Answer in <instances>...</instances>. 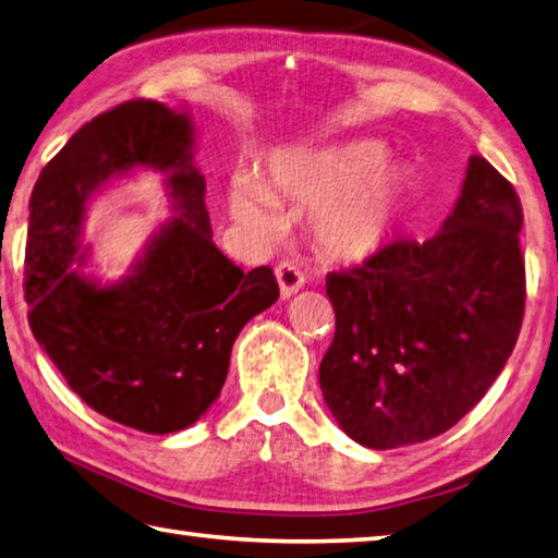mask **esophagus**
<instances>
[{
	"label": "esophagus",
	"mask_w": 558,
	"mask_h": 558,
	"mask_svg": "<svg viewBox=\"0 0 558 558\" xmlns=\"http://www.w3.org/2000/svg\"><path fill=\"white\" fill-rule=\"evenodd\" d=\"M274 274H277V281H279V289H281V299L294 296L296 291L304 287V274L299 271V267H296L294 262L277 264V269H274Z\"/></svg>",
	"instance_id": "34e87169"
}]
</instances>
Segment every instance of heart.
<instances>
[{
    "label": "heart",
    "mask_w": 558,
    "mask_h": 558,
    "mask_svg": "<svg viewBox=\"0 0 558 558\" xmlns=\"http://www.w3.org/2000/svg\"><path fill=\"white\" fill-rule=\"evenodd\" d=\"M412 173L389 161L383 142L360 140L316 151L284 154L257 183L232 191L230 210L247 230L277 228L274 205L311 213V232L328 257L365 262L383 252L402 228Z\"/></svg>",
    "instance_id": "heart-1"
}]
</instances>
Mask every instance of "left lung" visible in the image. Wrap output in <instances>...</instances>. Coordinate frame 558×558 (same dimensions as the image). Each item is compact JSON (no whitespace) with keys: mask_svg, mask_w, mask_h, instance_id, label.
Wrapping results in <instances>:
<instances>
[{"mask_svg":"<svg viewBox=\"0 0 558 558\" xmlns=\"http://www.w3.org/2000/svg\"><path fill=\"white\" fill-rule=\"evenodd\" d=\"M522 220L512 183L471 156L432 240H395L328 274L336 336L318 383L353 441L375 451L428 441L485 397L522 328Z\"/></svg>","mask_w":558,"mask_h":558,"instance_id":"1","label":"left lung"}]
</instances>
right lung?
<instances>
[{
	"mask_svg": "<svg viewBox=\"0 0 558 558\" xmlns=\"http://www.w3.org/2000/svg\"><path fill=\"white\" fill-rule=\"evenodd\" d=\"M193 146L189 112L122 102L68 140L28 203L24 287L34 338L87 407L144 434L198 422L225 385L234 338L279 299L269 267L244 274L215 247ZM136 168L167 175L174 218L124 280L100 286L82 271L86 203Z\"/></svg>",
	"mask_w": 558,
	"mask_h": 558,
	"instance_id": "1",
	"label": "right lung"
}]
</instances>
